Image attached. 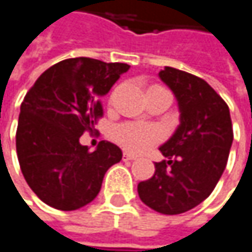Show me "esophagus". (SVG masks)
Segmentation results:
<instances>
[{
    "mask_svg": "<svg viewBox=\"0 0 252 252\" xmlns=\"http://www.w3.org/2000/svg\"><path fill=\"white\" fill-rule=\"evenodd\" d=\"M123 159H124V160H134L135 156L131 155V153H124V155H123Z\"/></svg>",
    "mask_w": 252,
    "mask_h": 252,
    "instance_id": "esophagus-1",
    "label": "esophagus"
}]
</instances>
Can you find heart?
<instances>
[{"label":"heart","mask_w":252,"mask_h":252,"mask_svg":"<svg viewBox=\"0 0 252 252\" xmlns=\"http://www.w3.org/2000/svg\"><path fill=\"white\" fill-rule=\"evenodd\" d=\"M112 137L126 152L141 153L153 144H156L162 138V132L158 126L129 123L117 126L114 129Z\"/></svg>","instance_id":"b5f03b06"}]
</instances>
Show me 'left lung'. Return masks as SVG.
I'll return each mask as SVG.
<instances>
[{"instance_id": "1", "label": "left lung", "mask_w": 252, "mask_h": 252, "mask_svg": "<svg viewBox=\"0 0 252 252\" xmlns=\"http://www.w3.org/2000/svg\"><path fill=\"white\" fill-rule=\"evenodd\" d=\"M159 77L175 94L181 124L159 149L166 159L155 163V175L140 182L137 191L150 209L179 215L215 189L226 168L233 131L226 102L207 81L172 67Z\"/></svg>"}]
</instances>
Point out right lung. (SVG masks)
I'll use <instances>...</instances> for the list:
<instances>
[{
	"mask_svg": "<svg viewBox=\"0 0 252 252\" xmlns=\"http://www.w3.org/2000/svg\"><path fill=\"white\" fill-rule=\"evenodd\" d=\"M129 65L70 58L48 68L20 108L16 149L26 182L48 206L70 212L96 198L106 171L123 159L111 141L94 152L80 144L103 115L105 96Z\"/></svg>",
	"mask_w": 252,
	"mask_h": 252,
	"instance_id": "obj_1",
	"label": "right lung"
}]
</instances>
